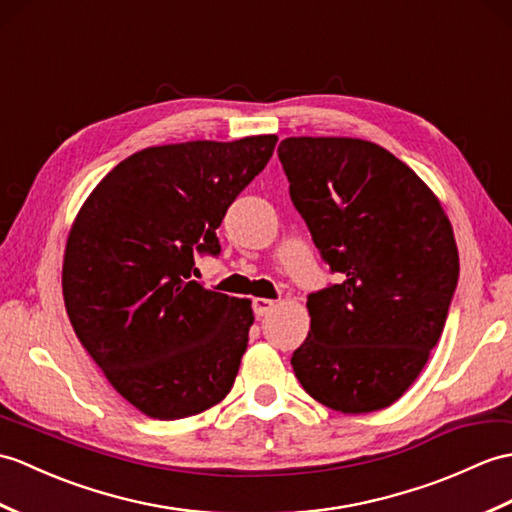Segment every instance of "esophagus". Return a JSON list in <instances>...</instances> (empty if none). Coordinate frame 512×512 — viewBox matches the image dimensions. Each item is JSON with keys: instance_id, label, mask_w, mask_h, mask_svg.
I'll return each instance as SVG.
<instances>
[{"instance_id": "obj_1", "label": "esophagus", "mask_w": 512, "mask_h": 512, "mask_svg": "<svg viewBox=\"0 0 512 512\" xmlns=\"http://www.w3.org/2000/svg\"><path fill=\"white\" fill-rule=\"evenodd\" d=\"M272 307H275V301H270V299H253V312H255L257 318L270 314Z\"/></svg>"}]
</instances>
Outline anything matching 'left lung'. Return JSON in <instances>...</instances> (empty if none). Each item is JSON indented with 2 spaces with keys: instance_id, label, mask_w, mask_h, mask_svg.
<instances>
[{
  "instance_id": "obj_1",
  "label": "left lung",
  "mask_w": 512,
  "mask_h": 512,
  "mask_svg": "<svg viewBox=\"0 0 512 512\" xmlns=\"http://www.w3.org/2000/svg\"><path fill=\"white\" fill-rule=\"evenodd\" d=\"M277 154L294 209L340 279L307 296L312 325L294 375L334 410H382L443 334L460 272L454 231L421 178L371 141L288 137Z\"/></svg>"
}]
</instances>
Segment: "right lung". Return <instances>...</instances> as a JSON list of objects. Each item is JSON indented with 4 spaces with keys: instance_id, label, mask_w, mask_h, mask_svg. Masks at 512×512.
Segmentation results:
<instances>
[{
    "instance_id": "add662e5",
    "label": "right lung",
    "mask_w": 512,
    "mask_h": 512,
    "mask_svg": "<svg viewBox=\"0 0 512 512\" xmlns=\"http://www.w3.org/2000/svg\"><path fill=\"white\" fill-rule=\"evenodd\" d=\"M275 135L146 148L117 163L71 227L63 294L71 325L106 379L152 419H185L233 388L248 344V299L207 290L196 255L266 168Z\"/></svg>"
}]
</instances>
